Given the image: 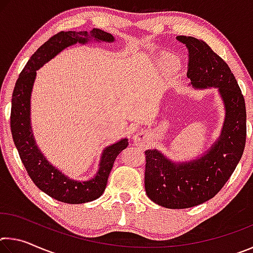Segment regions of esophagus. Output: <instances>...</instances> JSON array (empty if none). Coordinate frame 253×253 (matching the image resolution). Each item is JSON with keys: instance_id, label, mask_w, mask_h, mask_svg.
Segmentation results:
<instances>
[{"instance_id": "1", "label": "esophagus", "mask_w": 253, "mask_h": 253, "mask_svg": "<svg viewBox=\"0 0 253 253\" xmlns=\"http://www.w3.org/2000/svg\"><path fill=\"white\" fill-rule=\"evenodd\" d=\"M147 139H148L147 132L144 129H139L135 132L134 138H132V142H134L136 146L143 147V146H145V144L147 143Z\"/></svg>"}]
</instances>
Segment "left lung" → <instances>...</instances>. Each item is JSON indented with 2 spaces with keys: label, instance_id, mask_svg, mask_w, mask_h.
<instances>
[{
  "label": "left lung",
  "instance_id": "left-lung-1",
  "mask_svg": "<svg viewBox=\"0 0 253 253\" xmlns=\"http://www.w3.org/2000/svg\"><path fill=\"white\" fill-rule=\"evenodd\" d=\"M176 39L188 49L187 78L195 89L216 88L224 105L221 134L211 147L191 161H172L156 148L145 151V190L154 203L187 209L217 194L234 172L246 145L245 98L229 66L207 42L193 37Z\"/></svg>",
  "mask_w": 253,
  "mask_h": 253
}]
</instances>
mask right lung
I'll list each match as a JSON object with an SVG mask.
<instances>
[{
  "label": "right lung",
  "mask_w": 253,
  "mask_h": 253,
  "mask_svg": "<svg viewBox=\"0 0 253 253\" xmlns=\"http://www.w3.org/2000/svg\"><path fill=\"white\" fill-rule=\"evenodd\" d=\"M111 42L115 38L100 29L91 31L59 32L42 44L30 58L16 80L11 108V131L19 155L29 176L42 192L63 203H87L100 198L104 193L115 160L128 146V139L104 148L96 174L87 181L70 178L46 160L34 139L31 126V93L36 81L37 70L53 59L62 50L76 43Z\"/></svg>",
  "instance_id": "add662e5"
}]
</instances>
